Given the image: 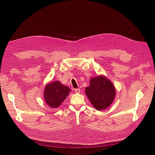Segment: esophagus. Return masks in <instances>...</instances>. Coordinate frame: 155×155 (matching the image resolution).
Returning a JSON list of instances; mask_svg holds the SVG:
<instances>
[{"label":"esophagus","instance_id":"1","mask_svg":"<svg viewBox=\"0 0 155 155\" xmlns=\"http://www.w3.org/2000/svg\"><path fill=\"white\" fill-rule=\"evenodd\" d=\"M75 91L76 93H80V88H77V89H75Z\"/></svg>","mask_w":155,"mask_h":155}]
</instances>
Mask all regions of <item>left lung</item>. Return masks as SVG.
Returning a JSON list of instances; mask_svg holds the SVG:
<instances>
[{"mask_svg":"<svg viewBox=\"0 0 155 155\" xmlns=\"http://www.w3.org/2000/svg\"><path fill=\"white\" fill-rule=\"evenodd\" d=\"M85 93L92 105L97 110L105 109L112 103L115 96V87L112 82L103 76L91 79L90 86Z\"/></svg>","mask_w":155,"mask_h":155,"instance_id":"obj_1","label":"left lung"}]
</instances>
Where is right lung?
Segmentation results:
<instances>
[{
  "instance_id": "add662e5",
  "label": "right lung",
  "mask_w": 155,
  "mask_h": 155,
  "mask_svg": "<svg viewBox=\"0 0 155 155\" xmlns=\"http://www.w3.org/2000/svg\"><path fill=\"white\" fill-rule=\"evenodd\" d=\"M71 92L68 86L56 81L46 85L44 91L45 102L52 108H58Z\"/></svg>"
}]
</instances>
